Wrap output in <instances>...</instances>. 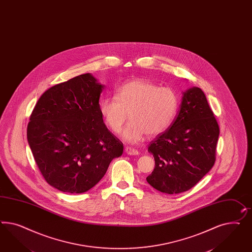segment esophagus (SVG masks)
Returning <instances> with one entry per match:
<instances>
[{"label":"esophagus","mask_w":252,"mask_h":252,"mask_svg":"<svg viewBox=\"0 0 252 252\" xmlns=\"http://www.w3.org/2000/svg\"><path fill=\"white\" fill-rule=\"evenodd\" d=\"M125 152H126V154H128L129 156H136V155H139V151H138L137 149H134V148H132V147H129V146H127V147L125 148Z\"/></svg>","instance_id":"1"}]
</instances>
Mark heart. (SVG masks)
Here are the masks:
<instances>
[{
    "mask_svg": "<svg viewBox=\"0 0 252 252\" xmlns=\"http://www.w3.org/2000/svg\"><path fill=\"white\" fill-rule=\"evenodd\" d=\"M179 107V97L170 87H159L146 79L131 80L119 87L115 96L102 98L100 113L113 132L121 131L128 123L123 138L138 143L148 137L158 136L172 123Z\"/></svg>",
    "mask_w": 252,
    "mask_h": 252,
    "instance_id": "obj_1",
    "label": "heart"
}]
</instances>
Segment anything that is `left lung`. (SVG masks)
<instances>
[{
  "instance_id": "left-lung-1",
  "label": "left lung",
  "mask_w": 252,
  "mask_h": 252,
  "mask_svg": "<svg viewBox=\"0 0 252 252\" xmlns=\"http://www.w3.org/2000/svg\"><path fill=\"white\" fill-rule=\"evenodd\" d=\"M219 126L201 88L183 92L172 124L148 146L155 158L147 182L161 192L177 194L195 186L216 162Z\"/></svg>"
}]
</instances>
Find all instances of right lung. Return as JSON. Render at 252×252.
Instances as JSON below:
<instances>
[{"mask_svg": "<svg viewBox=\"0 0 252 252\" xmlns=\"http://www.w3.org/2000/svg\"><path fill=\"white\" fill-rule=\"evenodd\" d=\"M104 87L91 73L81 74L44 92L30 116L29 147L45 180L61 191L89 190L123 155L101 116Z\"/></svg>", "mask_w": 252, "mask_h": 252, "instance_id": "right-lung-1", "label": "right lung"}]
</instances>
